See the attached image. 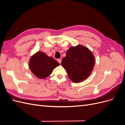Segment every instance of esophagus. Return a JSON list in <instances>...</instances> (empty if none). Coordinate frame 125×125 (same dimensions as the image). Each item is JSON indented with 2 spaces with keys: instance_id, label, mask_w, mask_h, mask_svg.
I'll list each match as a JSON object with an SVG mask.
<instances>
[{
  "instance_id": "esophagus-1",
  "label": "esophagus",
  "mask_w": 125,
  "mask_h": 125,
  "mask_svg": "<svg viewBox=\"0 0 125 125\" xmlns=\"http://www.w3.org/2000/svg\"><path fill=\"white\" fill-rule=\"evenodd\" d=\"M57 61H58V62L59 63H61V62H62V59H57Z\"/></svg>"
}]
</instances>
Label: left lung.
Listing matches in <instances>:
<instances>
[{"mask_svg":"<svg viewBox=\"0 0 125 125\" xmlns=\"http://www.w3.org/2000/svg\"><path fill=\"white\" fill-rule=\"evenodd\" d=\"M61 65L70 80L79 83L85 80L91 73L95 65V57L88 48L79 44L69 48Z\"/></svg>","mask_w":125,"mask_h":125,"instance_id":"8db88e82","label":"left lung"}]
</instances>
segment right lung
Instances as JSON below:
<instances>
[{
	"instance_id": "add662e5",
	"label": "right lung",
	"mask_w": 125,
	"mask_h": 125,
	"mask_svg": "<svg viewBox=\"0 0 125 125\" xmlns=\"http://www.w3.org/2000/svg\"><path fill=\"white\" fill-rule=\"evenodd\" d=\"M60 65L52 57L39 51L33 54L29 60L30 70L36 77L44 79L49 77L56 67Z\"/></svg>"
}]
</instances>
